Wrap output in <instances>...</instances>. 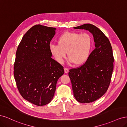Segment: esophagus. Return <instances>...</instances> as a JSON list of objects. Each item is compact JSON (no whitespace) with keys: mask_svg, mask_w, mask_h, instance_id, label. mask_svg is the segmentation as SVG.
Instances as JSON below:
<instances>
[{"mask_svg":"<svg viewBox=\"0 0 127 127\" xmlns=\"http://www.w3.org/2000/svg\"><path fill=\"white\" fill-rule=\"evenodd\" d=\"M64 72L65 73H68V71H69V69H68V68H64Z\"/></svg>","mask_w":127,"mask_h":127,"instance_id":"1","label":"esophagus"}]
</instances>
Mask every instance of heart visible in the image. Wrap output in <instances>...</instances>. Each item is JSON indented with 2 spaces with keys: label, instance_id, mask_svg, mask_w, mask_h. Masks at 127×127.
<instances>
[{
  "label": "heart",
  "instance_id": "obj_1",
  "mask_svg": "<svg viewBox=\"0 0 127 127\" xmlns=\"http://www.w3.org/2000/svg\"><path fill=\"white\" fill-rule=\"evenodd\" d=\"M57 44L50 45V51L56 60L61 64L67 56L75 65L83 64L87 60L92 47L91 36L87 33H64L58 38Z\"/></svg>",
  "mask_w": 127,
  "mask_h": 127
}]
</instances>
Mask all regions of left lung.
I'll return each instance as SVG.
<instances>
[{"label": "left lung", "instance_id": "left-lung-1", "mask_svg": "<svg viewBox=\"0 0 127 127\" xmlns=\"http://www.w3.org/2000/svg\"><path fill=\"white\" fill-rule=\"evenodd\" d=\"M74 29L89 31L95 43V49L86 62L68 73L76 100L91 103L101 97L109 87L113 70L112 46L105 34L93 25L85 24Z\"/></svg>", "mask_w": 127, "mask_h": 127}]
</instances>
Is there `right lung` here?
<instances>
[{
  "label": "right lung",
  "mask_w": 127,
  "mask_h": 127,
  "mask_svg": "<svg viewBox=\"0 0 127 127\" xmlns=\"http://www.w3.org/2000/svg\"><path fill=\"white\" fill-rule=\"evenodd\" d=\"M56 28L32 26L23 37L16 53L14 75L22 96L37 106L49 103L64 67L53 59L50 43Z\"/></svg>",
  "instance_id": "obj_1"
}]
</instances>
